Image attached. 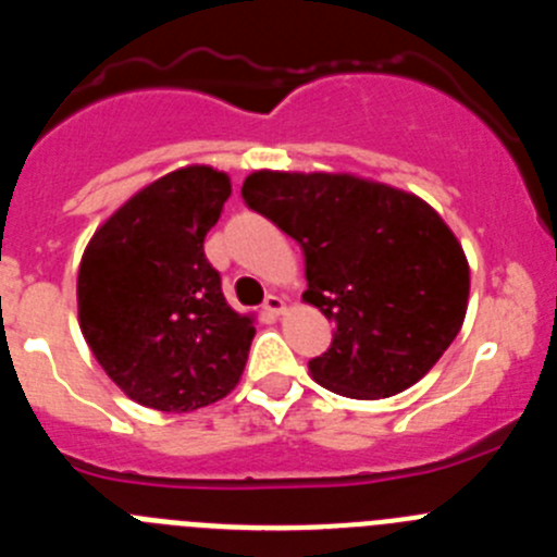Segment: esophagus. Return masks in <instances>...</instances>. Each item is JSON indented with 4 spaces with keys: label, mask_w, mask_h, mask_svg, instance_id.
Segmentation results:
<instances>
[{
    "label": "esophagus",
    "mask_w": 557,
    "mask_h": 557,
    "mask_svg": "<svg viewBox=\"0 0 557 557\" xmlns=\"http://www.w3.org/2000/svg\"><path fill=\"white\" fill-rule=\"evenodd\" d=\"M262 309L268 314H282L284 312V301L278 298V295H268V298H264V304H262Z\"/></svg>",
    "instance_id": "esophagus-1"
}]
</instances>
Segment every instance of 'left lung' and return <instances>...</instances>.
Masks as SVG:
<instances>
[{"label":"left lung","instance_id":"obj_1","mask_svg":"<svg viewBox=\"0 0 557 557\" xmlns=\"http://www.w3.org/2000/svg\"><path fill=\"white\" fill-rule=\"evenodd\" d=\"M243 200L301 245L304 298L334 323L332 346L309 359L318 385L387 398L444 357L466 318L469 262L424 200L326 172H253Z\"/></svg>","mask_w":557,"mask_h":557}]
</instances>
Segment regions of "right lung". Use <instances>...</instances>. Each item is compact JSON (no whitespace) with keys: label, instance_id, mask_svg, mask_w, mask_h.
Here are the masks:
<instances>
[{"label":"right lung","instance_id":"obj_1","mask_svg":"<svg viewBox=\"0 0 557 557\" xmlns=\"http://www.w3.org/2000/svg\"><path fill=\"white\" fill-rule=\"evenodd\" d=\"M228 195V178L211 166L170 172L133 195L83 253V337L102 371L152 410L211 405L248 362L256 329L228 307L203 253Z\"/></svg>","mask_w":557,"mask_h":557}]
</instances>
